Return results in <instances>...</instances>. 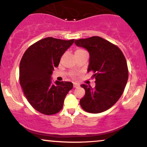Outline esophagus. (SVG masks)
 Segmentation results:
<instances>
[{"label":"esophagus","mask_w":147,"mask_h":147,"mask_svg":"<svg viewBox=\"0 0 147 147\" xmlns=\"http://www.w3.org/2000/svg\"><path fill=\"white\" fill-rule=\"evenodd\" d=\"M73 86H74V88H78L79 86V84H77V83H74L73 84Z\"/></svg>","instance_id":"esophagus-1"}]
</instances>
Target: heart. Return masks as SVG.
Returning <instances> with one entry per match:
<instances>
[{
  "label": "heart",
  "instance_id": "obj_1",
  "mask_svg": "<svg viewBox=\"0 0 147 147\" xmlns=\"http://www.w3.org/2000/svg\"><path fill=\"white\" fill-rule=\"evenodd\" d=\"M86 52V51H85V50H83V49H82V48H78V49H77V50H76V51H75V55H77V54L82 53V52Z\"/></svg>",
  "mask_w": 147,
  "mask_h": 147
}]
</instances>
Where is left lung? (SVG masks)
<instances>
[{
  "label": "left lung",
  "instance_id": "left-lung-1",
  "mask_svg": "<svg viewBox=\"0 0 147 147\" xmlns=\"http://www.w3.org/2000/svg\"><path fill=\"white\" fill-rule=\"evenodd\" d=\"M75 43L88 51V72H93L95 87L82 84L85 95L80 99L82 109L90 113H99L110 109L122 96L129 77L127 63L117 46L102 37L75 40Z\"/></svg>",
  "mask_w": 147,
  "mask_h": 147
}]
</instances>
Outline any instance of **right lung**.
<instances>
[{
	"label": "right lung",
	"mask_w": 147,
	"mask_h": 147,
	"mask_svg": "<svg viewBox=\"0 0 147 147\" xmlns=\"http://www.w3.org/2000/svg\"><path fill=\"white\" fill-rule=\"evenodd\" d=\"M74 43L47 37L30 46L22 57L19 81L32 106L44 115H54L63 108L65 96L73 88L72 82H52L51 75L64 52Z\"/></svg>",
	"instance_id": "obj_1"
}]
</instances>
